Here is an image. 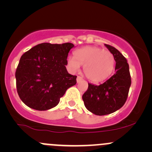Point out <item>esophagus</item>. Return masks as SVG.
<instances>
[{
	"instance_id": "34e87169",
	"label": "esophagus",
	"mask_w": 152,
	"mask_h": 152,
	"mask_svg": "<svg viewBox=\"0 0 152 152\" xmlns=\"http://www.w3.org/2000/svg\"><path fill=\"white\" fill-rule=\"evenodd\" d=\"M82 80V78L81 77V76H77V79H76V82H77V83L80 82Z\"/></svg>"
}]
</instances>
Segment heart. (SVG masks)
Segmentation results:
<instances>
[{"label": "heart", "mask_w": 152, "mask_h": 152, "mask_svg": "<svg viewBox=\"0 0 152 152\" xmlns=\"http://www.w3.org/2000/svg\"><path fill=\"white\" fill-rule=\"evenodd\" d=\"M67 63L73 71H78L84 65L85 76L93 82H101L110 76L114 70L113 53L96 46H85L74 51V56L67 58Z\"/></svg>", "instance_id": "heart-1"}]
</instances>
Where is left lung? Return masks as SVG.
<instances>
[{"mask_svg": "<svg viewBox=\"0 0 152 152\" xmlns=\"http://www.w3.org/2000/svg\"><path fill=\"white\" fill-rule=\"evenodd\" d=\"M115 60V73L100 85L88 83L82 96L86 108L96 115H105L117 111L126 101L131 86L129 67L126 59L115 48L104 44Z\"/></svg>", "mask_w": 152, "mask_h": 152, "instance_id": "obj_1", "label": "left lung"}]
</instances>
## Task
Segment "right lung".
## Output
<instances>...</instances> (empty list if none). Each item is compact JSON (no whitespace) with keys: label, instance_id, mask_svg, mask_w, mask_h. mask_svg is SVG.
<instances>
[{"label":"right lung","instance_id":"right-lung-1","mask_svg":"<svg viewBox=\"0 0 152 152\" xmlns=\"http://www.w3.org/2000/svg\"><path fill=\"white\" fill-rule=\"evenodd\" d=\"M74 45L38 44L22 55L15 78L21 101L39 111L59 104L69 87L76 84V76L67 72V58Z\"/></svg>","mask_w":152,"mask_h":152}]
</instances>
